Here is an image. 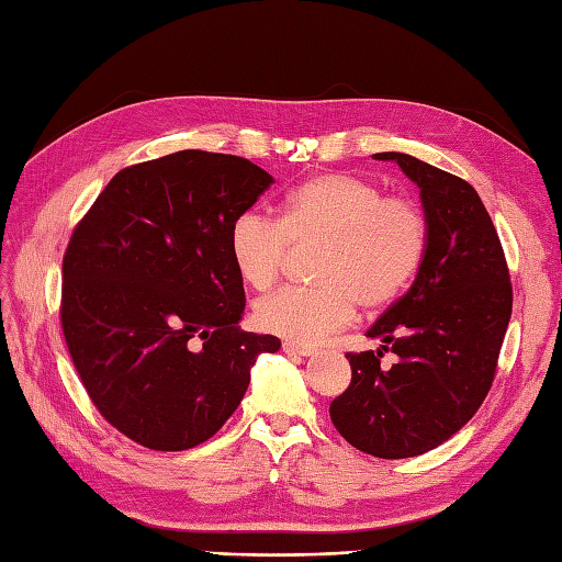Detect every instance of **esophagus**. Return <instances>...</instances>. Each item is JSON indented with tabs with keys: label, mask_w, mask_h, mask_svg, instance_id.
I'll use <instances>...</instances> for the list:
<instances>
[{
	"label": "esophagus",
	"mask_w": 562,
	"mask_h": 562,
	"mask_svg": "<svg viewBox=\"0 0 562 562\" xmlns=\"http://www.w3.org/2000/svg\"><path fill=\"white\" fill-rule=\"evenodd\" d=\"M282 349L286 351V355H294V357H311L313 351H316L308 345H299V342H290V340L282 342Z\"/></svg>",
	"instance_id": "34e87169"
}]
</instances>
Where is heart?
Instances as JSON below:
<instances>
[{
	"mask_svg": "<svg viewBox=\"0 0 562 562\" xmlns=\"http://www.w3.org/2000/svg\"><path fill=\"white\" fill-rule=\"evenodd\" d=\"M290 244L323 246L313 268L318 286L260 299L254 323L290 342L313 345L342 328L357 304L375 313L407 290L428 249V220L419 203L387 195L369 179L325 172L286 195L280 222L246 211L227 234L234 270L254 290H268L280 278Z\"/></svg>",
	"mask_w": 562,
	"mask_h": 562,
	"instance_id": "heart-1",
	"label": "heart"
}]
</instances>
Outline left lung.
<instances>
[{
    "label": "left lung",
    "mask_w": 562,
    "mask_h": 562,
    "mask_svg": "<svg viewBox=\"0 0 562 562\" xmlns=\"http://www.w3.org/2000/svg\"><path fill=\"white\" fill-rule=\"evenodd\" d=\"M393 160L419 187L428 249L409 292L367 330L383 345L347 355L351 383L330 419L357 450L383 460L438 448L486 400L513 313V284L491 215L464 179L412 158ZM390 348L398 363L380 369Z\"/></svg>",
    "instance_id": "left-lung-1"
}]
</instances>
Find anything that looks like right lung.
Listing matches in <instances>:
<instances>
[{"label":"right lung","mask_w":562,"mask_h":562,"mask_svg":"<svg viewBox=\"0 0 562 562\" xmlns=\"http://www.w3.org/2000/svg\"><path fill=\"white\" fill-rule=\"evenodd\" d=\"M272 179L237 155L179 150L116 172L61 263V330L100 414L150 450L215 436L272 335L244 333L227 234Z\"/></svg>","instance_id":"add662e5"}]
</instances>
